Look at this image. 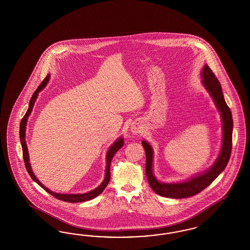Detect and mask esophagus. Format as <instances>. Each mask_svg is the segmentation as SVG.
<instances>
[{"label": "esophagus", "mask_w": 250, "mask_h": 250, "mask_svg": "<svg viewBox=\"0 0 250 250\" xmlns=\"http://www.w3.org/2000/svg\"><path fill=\"white\" fill-rule=\"evenodd\" d=\"M132 132L134 133V134H137L138 132H139V129L137 126H134V127H132Z\"/></svg>", "instance_id": "esophagus-1"}]
</instances>
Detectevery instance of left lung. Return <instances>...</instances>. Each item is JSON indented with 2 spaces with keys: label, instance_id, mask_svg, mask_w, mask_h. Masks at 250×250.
I'll list each match as a JSON object with an SVG mask.
<instances>
[{
  "label": "left lung",
  "instance_id": "obj_1",
  "mask_svg": "<svg viewBox=\"0 0 250 250\" xmlns=\"http://www.w3.org/2000/svg\"><path fill=\"white\" fill-rule=\"evenodd\" d=\"M202 76L204 78L203 83L206 90L210 92L215 105L222 115L223 121V146L218 159H216L213 166L205 173L190 179L188 182L181 183H161L152 173V160L153 151L150 145L146 141H142L146 152V174L147 182L152 189L160 196L183 199L196 195L197 193L208 187L225 169L231 156L232 151V134H233V119L230 108L224 99L221 84L217 78L213 74L209 66L205 65Z\"/></svg>",
  "mask_w": 250,
  "mask_h": 250
}]
</instances>
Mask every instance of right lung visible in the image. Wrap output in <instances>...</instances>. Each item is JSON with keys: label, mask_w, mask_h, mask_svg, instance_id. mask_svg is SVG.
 Returning <instances> with one entry per match:
<instances>
[{"label": "right lung", "mask_w": 250, "mask_h": 250, "mask_svg": "<svg viewBox=\"0 0 250 250\" xmlns=\"http://www.w3.org/2000/svg\"><path fill=\"white\" fill-rule=\"evenodd\" d=\"M48 79H49V75L46 76L44 81L40 83V85L38 86V89L36 90V91L34 92L33 96L31 97L30 103H29V107L26 111V113L24 114L21 123H20V140H21V145H22V149H23V161H24V166L25 168L28 172V174L30 175L32 180H34L35 182L38 183V185L45 189V191H47L49 194H51L52 196L61 200V201H64V202H67V203H81V202H85V201H89L91 200L95 197L98 196L99 194H101L104 189H105L106 186L108 185V183L110 182V177H111V173H110V166H111V161L112 159L114 158V154L116 152L118 151L123 145H124V140L123 138H119L115 143H114L107 152V156H106V170H105V178L104 180V182H102V184L97 187L96 189H92L89 192H86L83 194H61V193H55L53 191L49 190L47 188H45V186L41 183V182L38 181L37 179V177L34 175L32 169H31L30 163L28 162L29 161V156H28V150H27V146H26V143H25V139H24V136H25V126H26V122H27V118L28 116L30 115L31 112H32V109H33V106L34 104L37 100V97L38 95V91H41L44 87L45 86V84L47 83L48 82Z\"/></svg>", "instance_id": "1"}]
</instances>
